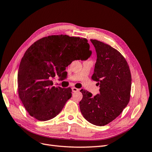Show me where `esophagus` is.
Returning a JSON list of instances; mask_svg holds the SVG:
<instances>
[{
  "mask_svg": "<svg viewBox=\"0 0 152 152\" xmlns=\"http://www.w3.org/2000/svg\"><path fill=\"white\" fill-rule=\"evenodd\" d=\"M72 90L73 92H77V91H79V89L75 88V87H72Z\"/></svg>",
  "mask_w": 152,
  "mask_h": 152,
  "instance_id": "esophagus-1",
  "label": "esophagus"
}]
</instances>
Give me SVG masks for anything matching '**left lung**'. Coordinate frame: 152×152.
<instances>
[{
	"label": "left lung",
	"mask_w": 152,
	"mask_h": 152,
	"mask_svg": "<svg viewBox=\"0 0 152 152\" xmlns=\"http://www.w3.org/2000/svg\"><path fill=\"white\" fill-rule=\"evenodd\" d=\"M91 42L97 55L92 79L98 82L99 93L93 96L82 89L83 97L79 105L87 121L102 126L113 121L127 107L132 79L126 59L117 50L97 40Z\"/></svg>",
	"instance_id": "1"
}]
</instances>
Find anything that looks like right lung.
<instances>
[{
    "mask_svg": "<svg viewBox=\"0 0 152 152\" xmlns=\"http://www.w3.org/2000/svg\"><path fill=\"white\" fill-rule=\"evenodd\" d=\"M89 48L86 39L61 35L40 39L26 50L18 73V94L31 117L46 121L60 113L72 89L52 86L50 79L73 61L89 58Z\"/></svg>",
    "mask_w": 152,
    "mask_h": 152,
    "instance_id": "add662e5",
    "label": "right lung"
}]
</instances>
